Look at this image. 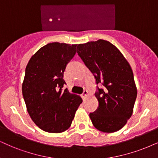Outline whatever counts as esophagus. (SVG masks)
I'll return each mask as SVG.
<instances>
[{"mask_svg":"<svg viewBox=\"0 0 158 158\" xmlns=\"http://www.w3.org/2000/svg\"><path fill=\"white\" fill-rule=\"evenodd\" d=\"M82 95H83L84 97L87 96V95H88V91H87V90H84Z\"/></svg>","mask_w":158,"mask_h":158,"instance_id":"1","label":"esophagus"}]
</instances>
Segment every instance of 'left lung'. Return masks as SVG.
Wrapping results in <instances>:
<instances>
[{"mask_svg":"<svg viewBox=\"0 0 158 158\" xmlns=\"http://www.w3.org/2000/svg\"><path fill=\"white\" fill-rule=\"evenodd\" d=\"M77 52L93 73L97 86L98 109L89 113L98 131L113 133L120 130L133 114L137 89L133 73L126 59L109 41L99 39L77 44Z\"/></svg>","mask_w":158,"mask_h":158,"instance_id":"1","label":"left lung"}]
</instances>
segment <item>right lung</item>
Segmentation results:
<instances>
[{
    "label": "right lung",
    "instance_id": "1",
    "mask_svg": "<svg viewBox=\"0 0 158 158\" xmlns=\"http://www.w3.org/2000/svg\"><path fill=\"white\" fill-rule=\"evenodd\" d=\"M76 45L47 44L32 56L25 69L23 95L27 112L39 128L62 133L71 126L81 98L63 89V73Z\"/></svg>",
    "mask_w": 158,
    "mask_h": 158
}]
</instances>
